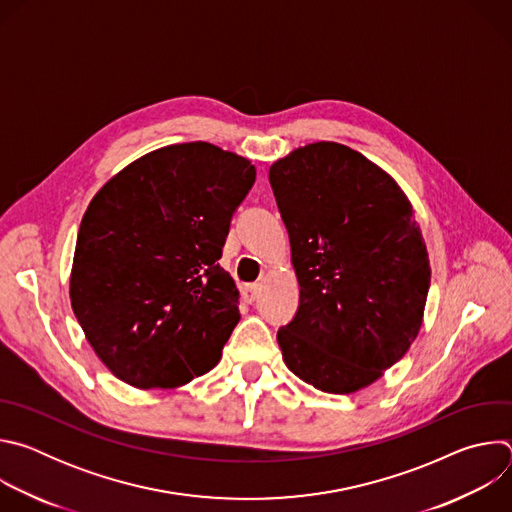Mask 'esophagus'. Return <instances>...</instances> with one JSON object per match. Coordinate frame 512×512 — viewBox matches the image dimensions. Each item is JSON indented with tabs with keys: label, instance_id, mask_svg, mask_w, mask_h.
<instances>
[{
	"label": "esophagus",
	"instance_id": "obj_1",
	"mask_svg": "<svg viewBox=\"0 0 512 512\" xmlns=\"http://www.w3.org/2000/svg\"><path fill=\"white\" fill-rule=\"evenodd\" d=\"M259 291H261V285L259 283H247L241 287V298L243 302L247 304H253L257 298H259Z\"/></svg>",
	"mask_w": 512,
	"mask_h": 512
}]
</instances>
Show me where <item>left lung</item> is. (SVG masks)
Segmentation results:
<instances>
[{"label":"left lung","mask_w":512,"mask_h":512,"mask_svg":"<svg viewBox=\"0 0 512 512\" xmlns=\"http://www.w3.org/2000/svg\"><path fill=\"white\" fill-rule=\"evenodd\" d=\"M269 182L300 285L279 328L285 367L324 393L373 385L423 324L429 257L401 186L369 158L316 141L275 160Z\"/></svg>","instance_id":"1"}]
</instances>
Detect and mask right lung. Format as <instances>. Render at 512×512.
<instances>
[{
	"label": "right lung",
	"mask_w": 512,
	"mask_h": 512,
	"mask_svg": "<svg viewBox=\"0 0 512 512\" xmlns=\"http://www.w3.org/2000/svg\"><path fill=\"white\" fill-rule=\"evenodd\" d=\"M255 176L251 160L190 141L137 158L93 196L68 296L119 381L176 389L221 360L241 314L218 259Z\"/></svg>",
	"instance_id": "right-lung-1"
}]
</instances>
